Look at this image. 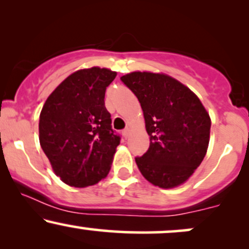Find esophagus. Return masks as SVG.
<instances>
[{
  "label": "esophagus",
  "mask_w": 249,
  "mask_h": 249,
  "mask_svg": "<svg viewBox=\"0 0 249 249\" xmlns=\"http://www.w3.org/2000/svg\"><path fill=\"white\" fill-rule=\"evenodd\" d=\"M128 134H130V128H125V130L123 131V136H124V138H127Z\"/></svg>",
  "instance_id": "esophagus-1"
}]
</instances>
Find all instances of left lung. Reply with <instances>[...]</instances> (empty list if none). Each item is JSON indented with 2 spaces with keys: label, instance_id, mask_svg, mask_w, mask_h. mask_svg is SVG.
<instances>
[{
  "label": "left lung",
  "instance_id": "8db88e82",
  "mask_svg": "<svg viewBox=\"0 0 249 249\" xmlns=\"http://www.w3.org/2000/svg\"><path fill=\"white\" fill-rule=\"evenodd\" d=\"M144 113L150 147L136 158L144 178L160 188L186 182L206 156L211 117L198 96L162 72L133 71L122 76Z\"/></svg>",
  "mask_w": 249,
  "mask_h": 249
}]
</instances>
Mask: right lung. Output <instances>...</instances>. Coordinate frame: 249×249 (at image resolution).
<instances>
[{"instance_id": "right-lung-1", "label": "right lung", "mask_w": 249, "mask_h": 249, "mask_svg": "<svg viewBox=\"0 0 249 249\" xmlns=\"http://www.w3.org/2000/svg\"><path fill=\"white\" fill-rule=\"evenodd\" d=\"M116 76L107 68L77 70L43 105L39 144L53 173L69 186L95 185L110 171L121 138L111 128L104 97Z\"/></svg>"}]
</instances>
